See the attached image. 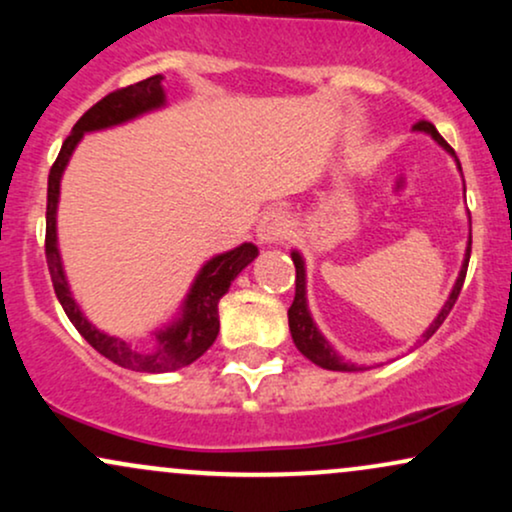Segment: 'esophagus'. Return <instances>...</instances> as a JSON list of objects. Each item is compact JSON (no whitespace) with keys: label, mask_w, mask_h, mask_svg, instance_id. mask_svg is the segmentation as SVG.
<instances>
[{"label":"esophagus","mask_w":512,"mask_h":512,"mask_svg":"<svg viewBox=\"0 0 512 512\" xmlns=\"http://www.w3.org/2000/svg\"><path fill=\"white\" fill-rule=\"evenodd\" d=\"M289 228H291L289 216H286L284 211L272 209L262 216L260 223H257L255 233L262 245H272V243H281V240L289 236Z\"/></svg>","instance_id":"esophagus-1"}]
</instances>
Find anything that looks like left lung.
Wrapping results in <instances>:
<instances>
[{
    "label": "left lung",
    "instance_id": "left-lung-1",
    "mask_svg": "<svg viewBox=\"0 0 512 512\" xmlns=\"http://www.w3.org/2000/svg\"><path fill=\"white\" fill-rule=\"evenodd\" d=\"M414 132H424L428 137L433 139L438 146H443L448 154L455 158L457 163V170L462 173L460 168V161H457L455 151L450 149L448 142H445L443 137L438 134V129L431 125V122H416L414 125ZM469 252H472V219H469V236H467V248H464V260H462V267H460V274H457L455 284H452V291L448 296V301H445L443 308H440V313L433 317V322L428 325V330L421 334L419 344L428 342V339L436 334V330L440 325H443V320L448 317V313L452 310V305H455L457 296H460L462 291V284H464V274H467V264H469ZM291 260L296 264V298H293L291 308H289V330H291V339L293 344H296V349L301 351V354L308 358V361H313L315 366L320 368H327V370H342V373H351V370H366L363 366H356V363L351 361H344L342 356L337 354V349L330 344V339L325 337V334L320 332V327L315 325L313 315H310V308H308V281H305V260L303 255L298 250H291Z\"/></svg>",
    "mask_w": 512,
    "mask_h": 512
}]
</instances>
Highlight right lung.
<instances>
[{
    "label": "right lung",
    "instance_id": "add662e5",
    "mask_svg": "<svg viewBox=\"0 0 512 512\" xmlns=\"http://www.w3.org/2000/svg\"><path fill=\"white\" fill-rule=\"evenodd\" d=\"M166 105L168 98L166 88H163V74L149 76V79L139 81V84H132L122 88V91L105 96L103 101H98L91 110L81 115L72 134L64 139L60 156H57L48 178L45 257H48L50 279L52 286H55L57 301L62 303L69 322L98 354L117 363V366L137 370V373H170V370L185 368L192 361H197L216 342V334H219V301L231 289V281H236V276L260 255V250L252 243H240L238 248L209 257L199 267L187 296L182 298L178 315L151 332V342L154 344L146 346V349L134 346L127 339L115 337V334L98 330L88 320L84 310H81V305L76 303L74 293L69 289L67 272H64L60 240H57V207H60L64 170H67L74 149L84 139V134L127 125V122L137 120V117L163 110Z\"/></svg>",
    "mask_w": 512,
    "mask_h": 512
}]
</instances>
